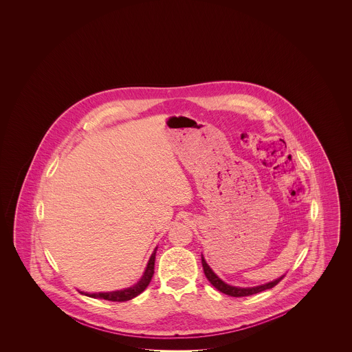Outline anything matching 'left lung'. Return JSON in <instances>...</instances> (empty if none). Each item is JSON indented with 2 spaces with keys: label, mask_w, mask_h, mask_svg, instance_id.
<instances>
[{
  "label": "left lung",
  "mask_w": 352,
  "mask_h": 352,
  "mask_svg": "<svg viewBox=\"0 0 352 352\" xmlns=\"http://www.w3.org/2000/svg\"><path fill=\"white\" fill-rule=\"evenodd\" d=\"M201 265H203L204 274H206L207 280L211 283V285L215 286L219 292H221V293H224L227 296H231V297H247V296H252V294L264 292L267 289H272L273 286L278 284L285 277V274H283L281 277H278V278H276V280H273L270 283H267V284L250 286V287H240V286H232V285L226 284L223 280H220L218 276L215 274V272L210 268V265L206 263L203 254H201Z\"/></svg>",
  "instance_id": "obj_1"
}]
</instances>
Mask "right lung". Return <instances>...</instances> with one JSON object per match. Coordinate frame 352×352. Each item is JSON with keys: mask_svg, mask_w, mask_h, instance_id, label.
Wrapping results in <instances>:
<instances>
[{"mask_svg": "<svg viewBox=\"0 0 352 352\" xmlns=\"http://www.w3.org/2000/svg\"><path fill=\"white\" fill-rule=\"evenodd\" d=\"M155 252L157 248L151 253V258L148 261L146 269L140 278L137 284L132 285L131 287H125L121 290H115V292H100V293H87V292H80L84 296H88L91 298H100V300H107V301L124 302L129 301L138 294H141L148 285L151 284V277L154 274V261H155Z\"/></svg>", "mask_w": 352, "mask_h": 352, "instance_id": "1", "label": "right lung"}]
</instances>
